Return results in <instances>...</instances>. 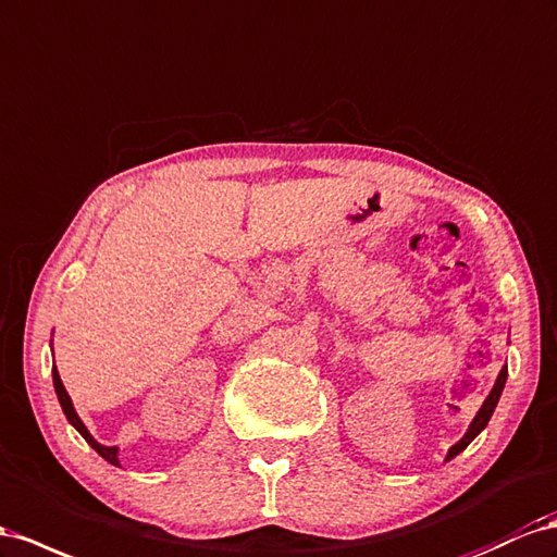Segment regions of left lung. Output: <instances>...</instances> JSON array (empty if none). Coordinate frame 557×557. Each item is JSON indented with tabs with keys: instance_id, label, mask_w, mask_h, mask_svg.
Returning <instances> with one entry per match:
<instances>
[{
	"instance_id": "8db88e82",
	"label": "left lung",
	"mask_w": 557,
	"mask_h": 557,
	"mask_svg": "<svg viewBox=\"0 0 557 557\" xmlns=\"http://www.w3.org/2000/svg\"><path fill=\"white\" fill-rule=\"evenodd\" d=\"M506 377H508V368H502V372H499V377H497V382H494V386H492V391H490V396L485 398V403H483V408L478 410V414H475V419L471 422V426H469V431H466V435L463 438L457 443V445H453L449 447V453H447V459H453V457H457L461 449H466L469 447V443L475 438V435L483 431L485 426H487V422H490V417H492V412H494V408H497V403H499V396H502V391H504V384H506Z\"/></svg>"
}]
</instances>
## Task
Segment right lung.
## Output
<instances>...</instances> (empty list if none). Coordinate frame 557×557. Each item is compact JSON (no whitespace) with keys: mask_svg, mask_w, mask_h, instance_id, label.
<instances>
[{"mask_svg":"<svg viewBox=\"0 0 557 557\" xmlns=\"http://www.w3.org/2000/svg\"><path fill=\"white\" fill-rule=\"evenodd\" d=\"M53 386H55V394H58L60 405H63V412H65V417H67V422L84 435V441H86L88 445H91L104 461H110V463L119 466V457H116L119 449H116V447H108V445H100V443L94 438V435L88 433V429L84 426V422L79 419V414L74 412V408H72V398L67 396V391H65L63 382H60V374H58V370H55V368H53Z\"/></svg>","mask_w":557,"mask_h":557,"instance_id":"1","label":"right lung"}]
</instances>
